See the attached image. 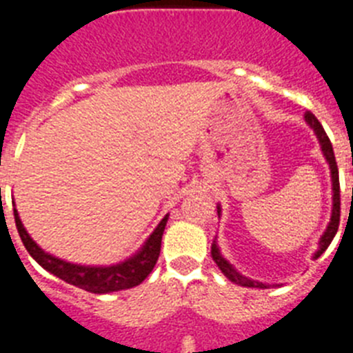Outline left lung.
Returning <instances> with one entry per match:
<instances>
[{
  "label": "left lung",
  "mask_w": 353,
  "mask_h": 353,
  "mask_svg": "<svg viewBox=\"0 0 353 353\" xmlns=\"http://www.w3.org/2000/svg\"><path fill=\"white\" fill-rule=\"evenodd\" d=\"M304 120L305 123L313 129L314 136H316L318 143H320L323 157H325L327 164H329L330 182H332V210H330V221L329 224H327L323 235L320 236V240H318V249L313 254V260H316V258L322 256L323 251L329 248L332 239H334L336 233H338L339 210H341V208H339V205H341L339 203V174H338V164H336V157H334V150H332V145H330L329 138H327V134L325 130H323L322 123H320V121L314 118V114L310 113V111H305ZM217 214L221 215V205H217ZM212 258H214V261L221 269V272H223L230 281L235 283V285L248 286V288H263V290L270 288V286H276V285H267V283L254 281V279H249V277L242 276V274H240L239 270H236L235 267H233V265L223 256V252H221L219 245H217V236H215L214 244H212Z\"/></svg>",
  "instance_id": "8db88e82"
}]
</instances>
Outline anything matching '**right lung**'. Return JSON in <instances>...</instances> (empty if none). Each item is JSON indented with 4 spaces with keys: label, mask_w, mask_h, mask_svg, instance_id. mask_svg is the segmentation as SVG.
<instances>
[{
    "label": "right lung",
    "mask_w": 353,
    "mask_h": 353,
    "mask_svg": "<svg viewBox=\"0 0 353 353\" xmlns=\"http://www.w3.org/2000/svg\"><path fill=\"white\" fill-rule=\"evenodd\" d=\"M14 215L15 226H17V232L21 235L24 248L42 269L51 272L52 276L63 279L68 285H74L90 293H97V295L134 288V286L141 285L145 281L150 272L154 270L155 263H157L159 252H161L162 233H164V228H166L168 219H170V214L164 215L161 223L157 224V228L152 232V235L145 240V244L134 252L132 256L125 258L123 261H118V263L113 265H81L70 263L67 260L52 256L51 252L43 251L35 240L31 239L30 233L26 232V228H24L23 221L19 217V212L15 208Z\"/></svg>",
    "instance_id": "obj_1"
}]
</instances>
